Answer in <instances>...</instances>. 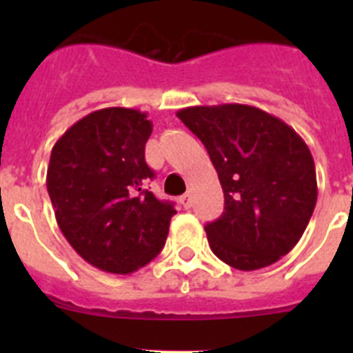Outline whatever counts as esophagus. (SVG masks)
Instances as JSON below:
<instances>
[{
  "instance_id": "1",
  "label": "esophagus",
  "mask_w": 353,
  "mask_h": 353,
  "mask_svg": "<svg viewBox=\"0 0 353 353\" xmlns=\"http://www.w3.org/2000/svg\"><path fill=\"white\" fill-rule=\"evenodd\" d=\"M180 201H182V205L185 208H191L192 207V194H191V192H185V194L180 198Z\"/></svg>"
}]
</instances>
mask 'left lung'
<instances>
[{
    "label": "left lung",
    "instance_id": "8db88e82",
    "mask_svg": "<svg viewBox=\"0 0 353 353\" xmlns=\"http://www.w3.org/2000/svg\"><path fill=\"white\" fill-rule=\"evenodd\" d=\"M176 117L201 139L223 187V215L205 226L212 252L239 270L263 269L288 254L318 196L304 139L245 104L194 105Z\"/></svg>",
    "mask_w": 353,
    "mask_h": 353
}]
</instances>
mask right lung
Here are the masks:
<instances>
[{
	"mask_svg": "<svg viewBox=\"0 0 353 353\" xmlns=\"http://www.w3.org/2000/svg\"><path fill=\"white\" fill-rule=\"evenodd\" d=\"M146 113L105 108L76 121L52 146L48 192L56 221L83 260L111 274L145 267L166 244L176 210L145 189Z\"/></svg>",
	"mask_w": 353,
	"mask_h": 353,
	"instance_id": "add662e5",
	"label": "right lung"
}]
</instances>
